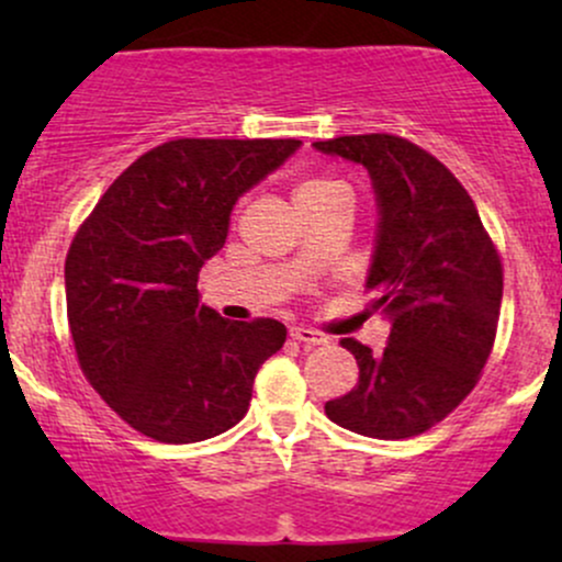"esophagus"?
<instances>
[{
  "mask_svg": "<svg viewBox=\"0 0 562 562\" xmlns=\"http://www.w3.org/2000/svg\"><path fill=\"white\" fill-rule=\"evenodd\" d=\"M290 338L299 340V344H306V346H327V344H330V338H327V335H322L317 330H308V327H290Z\"/></svg>",
  "mask_w": 562,
  "mask_h": 562,
  "instance_id": "34e87169",
  "label": "esophagus"
}]
</instances>
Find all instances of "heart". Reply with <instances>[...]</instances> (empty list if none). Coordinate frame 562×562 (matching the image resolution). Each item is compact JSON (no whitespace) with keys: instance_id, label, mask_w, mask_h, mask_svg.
I'll list each match as a JSON object with an SVG mask.
<instances>
[{"instance_id":"b5f03b06","label":"heart","mask_w":562,"mask_h":562,"mask_svg":"<svg viewBox=\"0 0 562 562\" xmlns=\"http://www.w3.org/2000/svg\"><path fill=\"white\" fill-rule=\"evenodd\" d=\"M333 182H325V179H312V182H303V184H299L295 187V192H293V200L295 203H299V200H303V198H314V195H319V192H327V190H333Z\"/></svg>"}]
</instances>
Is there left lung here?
I'll use <instances>...</instances> for the list:
<instances>
[{
	"instance_id": "8db88e82",
	"label": "left lung",
	"mask_w": 562,
	"mask_h": 562,
	"mask_svg": "<svg viewBox=\"0 0 562 562\" xmlns=\"http://www.w3.org/2000/svg\"><path fill=\"white\" fill-rule=\"evenodd\" d=\"M319 153L370 173L378 229L364 288L391 322L383 353L340 344L359 383L325 404L340 428L409 438L441 423L473 391L492 353L502 263L475 203L441 160L393 134L314 142Z\"/></svg>"
}]
</instances>
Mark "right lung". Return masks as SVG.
<instances>
[{
	"mask_svg": "<svg viewBox=\"0 0 562 562\" xmlns=\"http://www.w3.org/2000/svg\"><path fill=\"white\" fill-rule=\"evenodd\" d=\"M301 139H171L134 160L66 259L68 325L92 389L164 443L214 438L245 417L254 378L285 344L277 319L229 322L198 274L224 248L245 192Z\"/></svg>",
	"mask_w": 562,
	"mask_h": 562,
	"instance_id": "add662e5",
	"label": "right lung"
}]
</instances>
